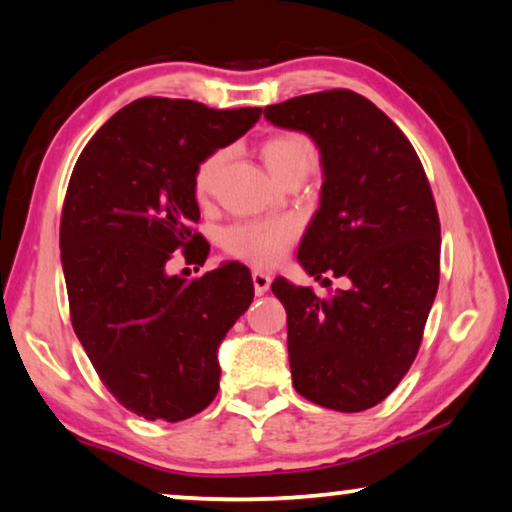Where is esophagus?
<instances>
[{"label":"esophagus","mask_w":512,"mask_h":512,"mask_svg":"<svg viewBox=\"0 0 512 512\" xmlns=\"http://www.w3.org/2000/svg\"><path fill=\"white\" fill-rule=\"evenodd\" d=\"M253 284H255L257 296H264L268 287H271V275L266 271H253Z\"/></svg>","instance_id":"esophagus-1"}]
</instances>
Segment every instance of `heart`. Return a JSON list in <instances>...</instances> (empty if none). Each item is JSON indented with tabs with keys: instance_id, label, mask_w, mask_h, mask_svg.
Wrapping results in <instances>:
<instances>
[{
	"instance_id": "b5f03b06",
	"label": "heart",
	"mask_w": 512,
	"mask_h": 512,
	"mask_svg": "<svg viewBox=\"0 0 512 512\" xmlns=\"http://www.w3.org/2000/svg\"><path fill=\"white\" fill-rule=\"evenodd\" d=\"M262 158L268 171L280 180L289 176H307L318 160L316 144L305 133H275L264 140ZM225 164V151H212L205 155L194 173V194L198 201H207L219 183ZM298 235V223L282 216V219L244 221L232 225L223 235V248L230 257L244 259L255 266H271L287 255L291 241Z\"/></svg>"
}]
</instances>
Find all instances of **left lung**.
<instances>
[{
    "label": "left lung",
    "instance_id": "obj_1",
    "mask_svg": "<svg viewBox=\"0 0 512 512\" xmlns=\"http://www.w3.org/2000/svg\"><path fill=\"white\" fill-rule=\"evenodd\" d=\"M264 117L320 149V207L298 262L316 280H348L329 298L284 277L271 284L287 309L293 386L325 409H372L409 372L438 291L440 221L427 173L400 128L352 90L302 94Z\"/></svg>",
    "mask_w": 512,
    "mask_h": 512
}]
</instances>
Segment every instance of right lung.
I'll return each mask as SVG.
<instances>
[{
	"instance_id": "obj_1",
	"label": "right lung",
	"mask_w": 512,
	"mask_h": 512,
	"mask_svg": "<svg viewBox=\"0 0 512 512\" xmlns=\"http://www.w3.org/2000/svg\"><path fill=\"white\" fill-rule=\"evenodd\" d=\"M259 117L262 108L144 97L112 115L74 164L60 216L69 318L103 386L146 420H187L214 400L216 350L253 302L244 264L185 280L169 262L203 266L196 167Z\"/></svg>"
}]
</instances>
